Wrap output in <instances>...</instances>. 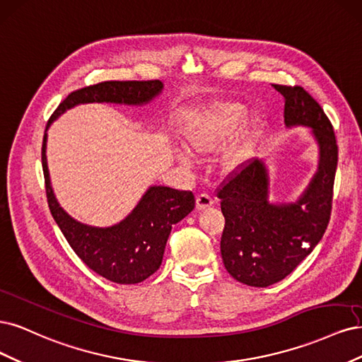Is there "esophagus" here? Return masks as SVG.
Instances as JSON below:
<instances>
[{
  "label": "esophagus",
  "instance_id": "obj_1",
  "mask_svg": "<svg viewBox=\"0 0 362 362\" xmlns=\"http://www.w3.org/2000/svg\"><path fill=\"white\" fill-rule=\"evenodd\" d=\"M214 204V198L209 194H200L197 197V209L198 211H204V209L211 207Z\"/></svg>",
  "mask_w": 362,
  "mask_h": 362
}]
</instances>
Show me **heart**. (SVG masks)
Wrapping results in <instances>:
<instances>
[{
	"instance_id": "b5f03b06",
	"label": "heart",
	"mask_w": 362,
	"mask_h": 362,
	"mask_svg": "<svg viewBox=\"0 0 362 362\" xmlns=\"http://www.w3.org/2000/svg\"><path fill=\"white\" fill-rule=\"evenodd\" d=\"M245 115H247V110L239 103L224 102L214 105L185 132L189 148L200 155L211 153L236 134L245 120ZM262 127L260 119H252L235 141L223 150L221 167L224 171L236 173L250 164L257 153ZM179 159L183 164H191L192 155L189 151L180 150Z\"/></svg>"
}]
</instances>
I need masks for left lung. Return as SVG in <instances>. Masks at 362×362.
Here are the masks:
<instances>
[{"instance_id":"obj_1","label":"left lung","mask_w":362,"mask_h":362,"mask_svg":"<svg viewBox=\"0 0 362 362\" xmlns=\"http://www.w3.org/2000/svg\"><path fill=\"white\" fill-rule=\"evenodd\" d=\"M284 96L287 127H308L319 148L317 171L298 200H269V170L254 159L218 192L226 227L221 255L228 274L251 287L284 279L316 248L328 227L338 160L332 124L302 87L274 86Z\"/></svg>"}]
</instances>
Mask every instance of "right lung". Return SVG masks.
<instances>
[{"instance_id":"obj_1","label":"right lung","mask_w":362,"mask_h":362,"mask_svg":"<svg viewBox=\"0 0 362 362\" xmlns=\"http://www.w3.org/2000/svg\"><path fill=\"white\" fill-rule=\"evenodd\" d=\"M162 81H107L71 93L46 124L42 146V167L49 211L66 240L90 269L117 284H136L155 274L164 257L165 245L174 224L192 212L194 194L167 186H150L131 214L110 227H95L72 218L58 203L51 186L46 160L49 126L83 103H115L143 107L156 99Z\"/></svg>"}]
</instances>
